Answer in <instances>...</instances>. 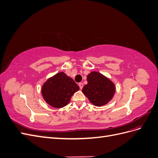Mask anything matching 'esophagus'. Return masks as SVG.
I'll return each instance as SVG.
<instances>
[{"label":"esophagus","mask_w":158,"mask_h":158,"mask_svg":"<svg viewBox=\"0 0 158 158\" xmlns=\"http://www.w3.org/2000/svg\"><path fill=\"white\" fill-rule=\"evenodd\" d=\"M78 85H79V87H80V89H82L83 88L84 85H83V84H82V83H79Z\"/></svg>","instance_id":"esophagus-1"}]
</instances>
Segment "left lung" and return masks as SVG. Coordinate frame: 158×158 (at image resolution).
Wrapping results in <instances>:
<instances>
[{
  "mask_svg": "<svg viewBox=\"0 0 158 158\" xmlns=\"http://www.w3.org/2000/svg\"><path fill=\"white\" fill-rule=\"evenodd\" d=\"M87 81L88 84L84 86L82 92L94 106H106L112 99L116 87L107 76L98 72L92 71L88 74Z\"/></svg>",
  "mask_w": 158,
  "mask_h": 158,
  "instance_id": "8db88e82",
  "label": "left lung"
}]
</instances>
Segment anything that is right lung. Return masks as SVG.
<instances>
[{
  "mask_svg": "<svg viewBox=\"0 0 158 158\" xmlns=\"http://www.w3.org/2000/svg\"><path fill=\"white\" fill-rule=\"evenodd\" d=\"M79 88L73 78L60 72L45 81L42 85L41 92L47 104L59 109L69 103L73 95Z\"/></svg>",
  "mask_w": 158,
  "mask_h": 158,
  "instance_id": "obj_1",
  "label": "right lung"
}]
</instances>
